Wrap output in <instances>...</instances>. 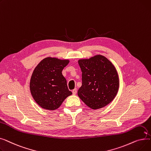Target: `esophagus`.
I'll return each mask as SVG.
<instances>
[{"mask_svg": "<svg viewBox=\"0 0 151 151\" xmlns=\"http://www.w3.org/2000/svg\"><path fill=\"white\" fill-rule=\"evenodd\" d=\"M76 92H77V89H74L72 91V93H73V95H75V94L76 93Z\"/></svg>", "mask_w": 151, "mask_h": 151, "instance_id": "34e87169", "label": "esophagus"}]
</instances>
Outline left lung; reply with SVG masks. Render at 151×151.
I'll list each match as a JSON object with an SVG mask.
<instances>
[{
    "mask_svg": "<svg viewBox=\"0 0 151 151\" xmlns=\"http://www.w3.org/2000/svg\"><path fill=\"white\" fill-rule=\"evenodd\" d=\"M82 71V86L78 96L93 109L101 108L115 98L119 81L117 71L106 58L101 55L78 60Z\"/></svg>",
    "mask_w": 151,
    "mask_h": 151,
    "instance_id": "left-lung-1",
    "label": "left lung"
}]
</instances>
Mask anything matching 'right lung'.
<instances>
[{"label": "right lung", "instance_id": "right-lung-1", "mask_svg": "<svg viewBox=\"0 0 151 151\" xmlns=\"http://www.w3.org/2000/svg\"><path fill=\"white\" fill-rule=\"evenodd\" d=\"M69 60L46 58L35 68L30 81L32 96L43 109L55 110L72 94L62 71Z\"/></svg>", "mask_w": 151, "mask_h": 151}]
</instances>
